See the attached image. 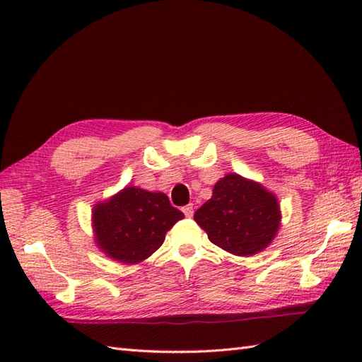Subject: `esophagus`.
Here are the masks:
<instances>
[{"mask_svg":"<svg viewBox=\"0 0 362 362\" xmlns=\"http://www.w3.org/2000/svg\"><path fill=\"white\" fill-rule=\"evenodd\" d=\"M182 211H183V214H185L187 218H191L193 216V213H194V209H193V204H188V205H185L182 209Z\"/></svg>","mask_w":362,"mask_h":362,"instance_id":"obj_1","label":"esophagus"}]
</instances>
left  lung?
I'll return each instance as SVG.
<instances>
[{"mask_svg": "<svg viewBox=\"0 0 362 362\" xmlns=\"http://www.w3.org/2000/svg\"><path fill=\"white\" fill-rule=\"evenodd\" d=\"M276 197L259 183L227 174L214 185L213 196L194 213L209 240L238 257L266 249L280 227Z\"/></svg>", "mask_w": 362, "mask_h": 362, "instance_id": "left-lung-1", "label": "left lung"}]
</instances>
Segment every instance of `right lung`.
Wrapping results in <instances>:
<instances>
[{"mask_svg": "<svg viewBox=\"0 0 362 362\" xmlns=\"http://www.w3.org/2000/svg\"><path fill=\"white\" fill-rule=\"evenodd\" d=\"M183 213L163 193L126 187L93 209L95 241L107 257L136 264L151 257Z\"/></svg>", "mask_w": 362, "mask_h": 362, "instance_id": "1", "label": "right lung"}]
</instances>
